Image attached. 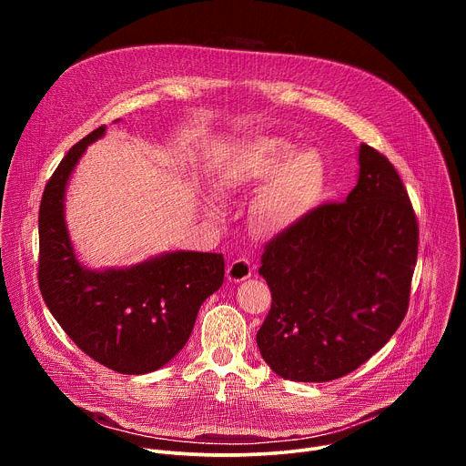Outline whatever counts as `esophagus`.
Here are the masks:
<instances>
[{
    "instance_id": "34e87169",
    "label": "esophagus",
    "mask_w": 466,
    "mask_h": 466,
    "mask_svg": "<svg viewBox=\"0 0 466 466\" xmlns=\"http://www.w3.org/2000/svg\"><path fill=\"white\" fill-rule=\"evenodd\" d=\"M250 273H252V268L247 259H234L227 269V277L232 282H243L250 277Z\"/></svg>"
}]
</instances>
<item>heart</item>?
<instances>
[{"instance_id": "heart-1", "label": "heart", "mask_w": 466, "mask_h": 466, "mask_svg": "<svg viewBox=\"0 0 466 466\" xmlns=\"http://www.w3.org/2000/svg\"><path fill=\"white\" fill-rule=\"evenodd\" d=\"M261 182L250 205V223L261 234L279 236L299 227L320 205L326 166L315 149L293 151L284 138L258 137L236 149L225 164L218 193L232 197ZM205 210L208 216L219 214L214 203H207Z\"/></svg>"}]
</instances>
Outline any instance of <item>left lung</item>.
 <instances>
[{
  "label": "left lung",
  "instance_id": "1",
  "mask_svg": "<svg viewBox=\"0 0 466 466\" xmlns=\"http://www.w3.org/2000/svg\"><path fill=\"white\" fill-rule=\"evenodd\" d=\"M358 184L273 239L259 275L273 297L256 334L261 358L291 381L341 378L374 356L406 317L419 225L394 166L358 151Z\"/></svg>",
  "mask_w": 466,
  "mask_h": 466
}]
</instances>
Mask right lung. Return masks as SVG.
<instances>
[{
    "label": "right lung",
    "instance_id": "right-lung-1",
    "mask_svg": "<svg viewBox=\"0 0 466 466\" xmlns=\"http://www.w3.org/2000/svg\"><path fill=\"white\" fill-rule=\"evenodd\" d=\"M105 128L76 144L44 189L38 286L51 315L85 354L121 374H147L184 349L198 308L223 284L225 259L173 250L128 268H86L66 225V187Z\"/></svg>",
    "mask_w": 466,
    "mask_h": 466
}]
</instances>
